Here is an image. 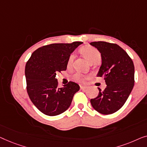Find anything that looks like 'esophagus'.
Instances as JSON below:
<instances>
[{
    "label": "esophagus",
    "mask_w": 147,
    "mask_h": 147,
    "mask_svg": "<svg viewBox=\"0 0 147 147\" xmlns=\"http://www.w3.org/2000/svg\"><path fill=\"white\" fill-rule=\"evenodd\" d=\"M80 89L83 90V89H85V88H86V86H82V85H80Z\"/></svg>",
    "instance_id": "obj_1"
}]
</instances>
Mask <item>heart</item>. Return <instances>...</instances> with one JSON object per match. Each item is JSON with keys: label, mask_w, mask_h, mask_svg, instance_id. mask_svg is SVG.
<instances>
[{"label": "heart", "mask_w": 147, "mask_h": 147, "mask_svg": "<svg viewBox=\"0 0 147 147\" xmlns=\"http://www.w3.org/2000/svg\"><path fill=\"white\" fill-rule=\"evenodd\" d=\"M81 53L84 57L87 59V61L89 63H91L92 61H97V60H100V53L99 51L91 46H85L82 47L81 49ZM74 59V55L70 56L69 61H68V65H71L72 62ZM74 79L77 80V81H83L84 77L83 75L80 74H76L74 75Z\"/></svg>", "instance_id": "b5f03b06"}]
</instances>
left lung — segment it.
<instances>
[{
  "instance_id": "8db88e82",
  "label": "left lung",
  "mask_w": 147,
  "mask_h": 147,
  "mask_svg": "<svg viewBox=\"0 0 147 147\" xmlns=\"http://www.w3.org/2000/svg\"><path fill=\"white\" fill-rule=\"evenodd\" d=\"M90 45L101 54L102 64L97 76H103L107 84L102 91L98 88V95L90 99V103L101 114H113L123 106L133 88V62L126 51L117 44L98 41Z\"/></svg>"
}]
</instances>
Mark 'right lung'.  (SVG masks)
<instances>
[{
  "label": "right lung",
  "mask_w": 147,
  "mask_h": 147,
  "mask_svg": "<svg viewBox=\"0 0 147 147\" xmlns=\"http://www.w3.org/2000/svg\"><path fill=\"white\" fill-rule=\"evenodd\" d=\"M81 44L73 42L43 46L36 49L26 63L28 94L43 114L56 116L64 113L71 105L74 94L79 90V85L71 81L59 88L56 75L67 70L71 54Z\"/></svg>",
  "instance_id": "1"
}]
</instances>
